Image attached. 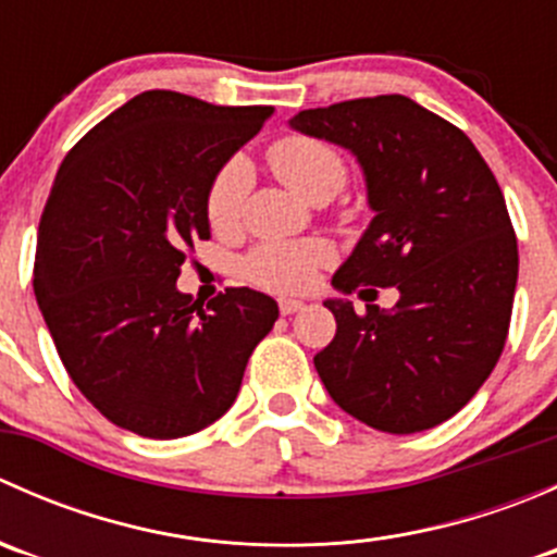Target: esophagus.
<instances>
[{
    "label": "esophagus",
    "instance_id": "34e87169",
    "mask_svg": "<svg viewBox=\"0 0 557 557\" xmlns=\"http://www.w3.org/2000/svg\"><path fill=\"white\" fill-rule=\"evenodd\" d=\"M301 310H305V305H301V301L280 299V312H283V314H296V312H301Z\"/></svg>",
    "mask_w": 557,
    "mask_h": 557
}]
</instances>
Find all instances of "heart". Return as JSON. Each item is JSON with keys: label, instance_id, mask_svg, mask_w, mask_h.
I'll use <instances>...</instances> for the list:
<instances>
[{"label": "heart", "instance_id": "obj_1", "mask_svg": "<svg viewBox=\"0 0 557 557\" xmlns=\"http://www.w3.org/2000/svg\"><path fill=\"white\" fill-rule=\"evenodd\" d=\"M269 166L301 199L334 196L347 183V166L331 145L312 137H283L269 148ZM247 190L243 161H228L207 190V218L215 232L237 223ZM331 261L323 243H263L245 258V277L274 294H299L310 288L320 267Z\"/></svg>", "mask_w": 557, "mask_h": 557}]
</instances>
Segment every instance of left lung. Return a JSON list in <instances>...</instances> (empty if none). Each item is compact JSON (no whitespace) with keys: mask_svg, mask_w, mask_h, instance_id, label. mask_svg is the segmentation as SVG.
I'll use <instances>...</instances> for the list:
<instances>
[{"mask_svg":"<svg viewBox=\"0 0 557 557\" xmlns=\"http://www.w3.org/2000/svg\"><path fill=\"white\" fill-rule=\"evenodd\" d=\"M290 128L347 148L367 177L374 218L334 288L398 290L393 310L325 301L336 318L314 356L325 391L387 434L445 423L491 377L512 318L518 239L491 166L458 126L401 94L301 110Z\"/></svg>","mask_w":557,"mask_h":557,"instance_id":"obj_1","label":"left lung"}]
</instances>
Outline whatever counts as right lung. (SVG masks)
Returning <instances> with one entry per match:
<instances>
[{
	"mask_svg": "<svg viewBox=\"0 0 557 557\" xmlns=\"http://www.w3.org/2000/svg\"><path fill=\"white\" fill-rule=\"evenodd\" d=\"M274 107L145 91L99 121L53 180L37 232L35 296L61 363L110 423L177 440L237 398L277 301L226 288L201 307L177 290L207 190Z\"/></svg>",
	"mask_w": 557,
	"mask_h": 557,
	"instance_id": "add662e5",
	"label": "right lung"
}]
</instances>
